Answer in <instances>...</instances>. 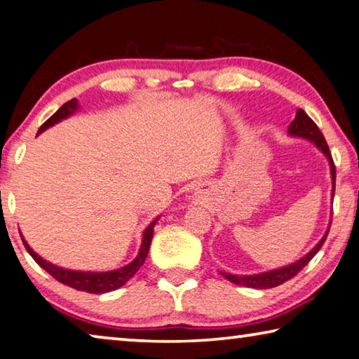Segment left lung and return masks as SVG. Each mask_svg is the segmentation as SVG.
<instances>
[{
	"mask_svg": "<svg viewBox=\"0 0 359 359\" xmlns=\"http://www.w3.org/2000/svg\"><path fill=\"white\" fill-rule=\"evenodd\" d=\"M288 131H290V135L306 137V139H309V141L315 142V144H317V147L321 151H323L327 160H330L331 175H332V191L336 190V166H334L331 151H330V147H327L323 133H321L318 126L315 125V121L311 117H309V115L304 112L302 109H297L296 118L290 123ZM327 233H330V229L326 231L323 239H321L318 244L315 245L312 250L306 255V257L301 258L299 261H296V263H293V264L282 267V269L269 271V272H264V274H255V276H233V274H226V272H220V274L224 278H226V280L233 282L236 285H242V287H248V288L266 290V288L278 287V285H282L287 280H290V278H293L297 274V272L302 271V267L306 266L309 261H311L315 257V255H317V252L325 244V241L327 238Z\"/></svg>",
	"mask_w": 359,
	"mask_h": 359,
	"instance_id": "1",
	"label": "left lung"
}]
</instances>
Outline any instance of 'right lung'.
<instances>
[{"instance_id":"add662e5","label":"right lung","mask_w":359,"mask_h":359,"mask_svg":"<svg viewBox=\"0 0 359 359\" xmlns=\"http://www.w3.org/2000/svg\"><path fill=\"white\" fill-rule=\"evenodd\" d=\"M76 107H77L76 100L65 102V104L60 107L50 118L46 120L44 123L41 125L38 133L44 131L46 128H48V126L57 123V121H60L62 118H66L71 112L76 111ZM156 220L158 218H155V220L149 224V228L145 229L141 250H139V255L136 257V259L133 261V263H130L128 266L121 267V269H117V271H111V272H77V271L63 269V267H57L50 263H47V261L42 259L41 257H38V255H36L32 248H29L27 242L23 241V238H22V241H23V245H25V248H27V252L32 255L36 263H38L46 272H48V274L55 278V280L62 282L63 285H68V287L76 288L79 291H87V293L100 294V293H107V291H114V290L120 288L121 285H125L126 282H128L130 278L139 271V267L144 264L145 258H147L151 238H154V226H155Z\"/></svg>"}]
</instances>
